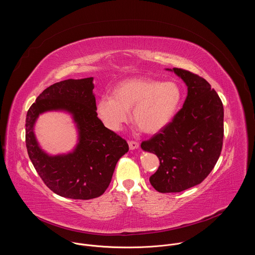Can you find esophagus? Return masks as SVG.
I'll list each match as a JSON object with an SVG mask.
<instances>
[{
  "mask_svg": "<svg viewBox=\"0 0 255 255\" xmlns=\"http://www.w3.org/2000/svg\"><path fill=\"white\" fill-rule=\"evenodd\" d=\"M128 144H129L130 150H134V149H137L139 147V143L136 142V141H129Z\"/></svg>",
  "mask_w": 255,
  "mask_h": 255,
  "instance_id": "34e87169",
  "label": "esophagus"
}]
</instances>
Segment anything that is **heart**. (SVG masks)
Wrapping results in <instances>:
<instances>
[{
    "instance_id": "heart-1",
    "label": "heart",
    "mask_w": 255,
    "mask_h": 255,
    "mask_svg": "<svg viewBox=\"0 0 255 255\" xmlns=\"http://www.w3.org/2000/svg\"><path fill=\"white\" fill-rule=\"evenodd\" d=\"M183 90L172 81L133 78L119 83L112 96H102L96 110L105 126L118 132L129 120L145 134H155L167 127L183 102Z\"/></svg>"
}]
</instances>
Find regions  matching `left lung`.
<instances>
[{
    "label": "left lung",
    "instance_id": "1",
    "mask_svg": "<svg viewBox=\"0 0 255 255\" xmlns=\"http://www.w3.org/2000/svg\"><path fill=\"white\" fill-rule=\"evenodd\" d=\"M184 81L188 96L171 123L141 143L160 165L149 177L159 193H178L208 176L220 156L224 135L223 104L203 78L180 68H166Z\"/></svg>",
    "mask_w": 255,
    "mask_h": 255
}]
</instances>
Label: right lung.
<instances>
[{"label":"right lung","mask_w":255,"mask_h":255,"mask_svg":"<svg viewBox=\"0 0 255 255\" xmlns=\"http://www.w3.org/2000/svg\"><path fill=\"white\" fill-rule=\"evenodd\" d=\"M94 78L65 80L45 89L26 116L28 155L44 184L60 197L90 200L105 193L118 160L129 150L127 142L106 128L98 118ZM64 112L76 125L78 140L71 152L51 156L39 145L33 132L38 117Z\"/></svg>","instance_id":"add662e5"}]
</instances>
